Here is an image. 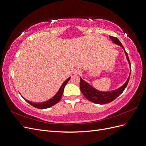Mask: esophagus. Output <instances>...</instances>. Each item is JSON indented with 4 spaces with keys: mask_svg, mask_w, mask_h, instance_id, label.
I'll return each mask as SVG.
<instances>
[{
    "mask_svg": "<svg viewBox=\"0 0 146 146\" xmlns=\"http://www.w3.org/2000/svg\"><path fill=\"white\" fill-rule=\"evenodd\" d=\"M80 70L78 68H76V70H74V74H80Z\"/></svg>",
    "mask_w": 146,
    "mask_h": 146,
    "instance_id": "obj_1",
    "label": "esophagus"
}]
</instances>
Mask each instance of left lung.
<instances>
[{"label": "left lung", "instance_id": "obj_1", "mask_svg": "<svg viewBox=\"0 0 146 146\" xmlns=\"http://www.w3.org/2000/svg\"><path fill=\"white\" fill-rule=\"evenodd\" d=\"M110 38L113 41V42H114L115 44L118 46H120L123 48V50L125 51V53L126 54V58L129 62V66H130V74H129V76L126 82L121 87L115 90H113L111 91H107V92L100 91L98 90L95 89L93 86H91V85L88 84L87 82H85V80H84L81 78H80V91H81L82 93L85 97V98L87 99L88 100L93 102L94 104H100V105L110 103V102L115 100L123 92V91L125 90L126 86L127 85L129 79H130L131 72V62H130V61H129L128 55L127 52H126L125 48H124V47L123 46L121 42L116 37L110 36Z\"/></svg>", "mask_w": 146, "mask_h": 146}]
</instances>
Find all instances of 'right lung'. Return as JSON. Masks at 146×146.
Masks as SVG:
<instances>
[{
    "instance_id": "add662e5",
    "label": "right lung",
    "mask_w": 146,
    "mask_h": 146,
    "mask_svg": "<svg viewBox=\"0 0 146 146\" xmlns=\"http://www.w3.org/2000/svg\"><path fill=\"white\" fill-rule=\"evenodd\" d=\"M70 77L68 78L67 80H65L64 82V83L62 84V85L61 86L60 88L59 89V90L58 91V92L56 93V94L54 96L53 98H52L48 100L46 102H41V103H35V102H32L31 101H29L28 100H26L25 99H24L23 97L22 98L28 102V104H29L33 106L35 108H38V109H46V108H50L53 105H55V104H56L60 100L61 97L62 96L63 92H64V87L67 84V82H68V80L70 79Z\"/></svg>"
}]
</instances>
